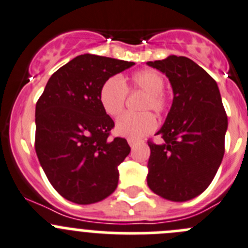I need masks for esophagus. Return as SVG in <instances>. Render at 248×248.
I'll return each instance as SVG.
<instances>
[{
	"label": "esophagus",
	"instance_id": "34e87169",
	"mask_svg": "<svg viewBox=\"0 0 248 248\" xmlns=\"http://www.w3.org/2000/svg\"><path fill=\"white\" fill-rule=\"evenodd\" d=\"M128 144L131 148H135L136 144H137V142H136L135 140H131V138H128Z\"/></svg>",
	"mask_w": 248,
	"mask_h": 248
}]
</instances>
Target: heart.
<instances>
[{
  "mask_svg": "<svg viewBox=\"0 0 248 248\" xmlns=\"http://www.w3.org/2000/svg\"><path fill=\"white\" fill-rule=\"evenodd\" d=\"M165 79L155 69H140L135 72L127 80L117 76L110 77L101 85L99 99L104 111L111 117L120 116L126 105L128 92H142L145 94L140 104V111L145 112L135 115L124 113L117 120L116 131L119 135L131 140H140L153 132L156 127V115H163L169 108V98L163 88Z\"/></svg>",
  "mask_w": 248,
  "mask_h": 248,
  "instance_id": "b5f03b06",
  "label": "heart"
}]
</instances>
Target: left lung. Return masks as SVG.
I'll return each mask as SVG.
<instances>
[{"mask_svg": "<svg viewBox=\"0 0 248 248\" xmlns=\"http://www.w3.org/2000/svg\"><path fill=\"white\" fill-rule=\"evenodd\" d=\"M165 73L173 100L165 124L148 140L147 182L154 193L173 202H185L207 189L225 153L228 116L217 82L196 62L185 56L149 61Z\"/></svg>", "mask_w": 248, "mask_h": 248, "instance_id": "obj_1", "label": "left lung"}]
</instances>
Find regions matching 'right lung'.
Here are the masks:
<instances>
[{"label": "right lung", "instance_id": "1", "mask_svg": "<svg viewBox=\"0 0 248 248\" xmlns=\"http://www.w3.org/2000/svg\"><path fill=\"white\" fill-rule=\"evenodd\" d=\"M133 62L79 55L51 76L35 108V152L46 177L62 197L90 204L110 196L119 165L131 152L99 99L106 79Z\"/></svg>", "mask_w": 248, "mask_h": 248}]
</instances>
